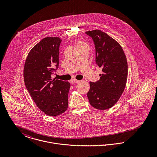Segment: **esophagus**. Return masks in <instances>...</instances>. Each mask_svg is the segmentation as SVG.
Segmentation results:
<instances>
[{
  "mask_svg": "<svg viewBox=\"0 0 157 157\" xmlns=\"http://www.w3.org/2000/svg\"><path fill=\"white\" fill-rule=\"evenodd\" d=\"M79 82H80V81H79V80H78L73 79V80H71V83L72 85H74V84H75V83H78Z\"/></svg>",
  "mask_w": 157,
  "mask_h": 157,
  "instance_id": "1",
  "label": "esophagus"
}]
</instances>
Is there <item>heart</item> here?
<instances>
[{"label": "heart", "instance_id": "obj_1", "mask_svg": "<svg viewBox=\"0 0 157 157\" xmlns=\"http://www.w3.org/2000/svg\"><path fill=\"white\" fill-rule=\"evenodd\" d=\"M75 44H76V46H77V48H81V47L84 46H88V45H87L85 42H83V41H82V40H76Z\"/></svg>", "mask_w": 157, "mask_h": 157}]
</instances>
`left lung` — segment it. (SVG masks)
I'll use <instances>...</instances> for the list:
<instances>
[{"label":"left lung","mask_w":157,"mask_h":157,"mask_svg":"<svg viewBox=\"0 0 157 157\" xmlns=\"http://www.w3.org/2000/svg\"><path fill=\"white\" fill-rule=\"evenodd\" d=\"M86 34L94 42L95 61L103 71L98 82H90L87 96L92 107L106 110L118 101L126 87L128 72L126 57L119 43L106 33L94 29Z\"/></svg>","instance_id":"left-lung-1"}]
</instances>
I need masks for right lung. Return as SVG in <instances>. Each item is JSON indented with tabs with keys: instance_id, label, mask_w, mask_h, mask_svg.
I'll return each instance as SVG.
<instances>
[{
	"instance_id": "obj_1",
	"label": "right lung",
	"mask_w": 157,
	"mask_h": 157,
	"mask_svg": "<svg viewBox=\"0 0 157 157\" xmlns=\"http://www.w3.org/2000/svg\"><path fill=\"white\" fill-rule=\"evenodd\" d=\"M60 37H45L35 45L26 59L23 78L26 88L37 107L45 114L56 117L68 105V82L52 78L59 67Z\"/></svg>"
}]
</instances>
